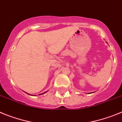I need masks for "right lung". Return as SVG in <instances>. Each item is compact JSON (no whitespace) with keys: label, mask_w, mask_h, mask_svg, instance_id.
Instances as JSON below:
<instances>
[{"label":"right lung","mask_w":122,"mask_h":122,"mask_svg":"<svg viewBox=\"0 0 122 122\" xmlns=\"http://www.w3.org/2000/svg\"><path fill=\"white\" fill-rule=\"evenodd\" d=\"M44 93H46V92H44Z\"/></svg>","instance_id":"1"}]
</instances>
